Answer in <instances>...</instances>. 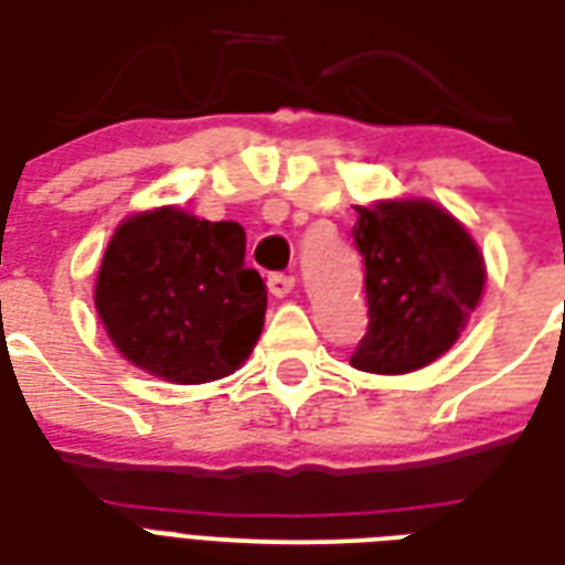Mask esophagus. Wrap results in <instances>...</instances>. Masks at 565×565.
<instances>
[{"label": "esophagus", "instance_id": "esophagus-1", "mask_svg": "<svg viewBox=\"0 0 565 565\" xmlns=\"http://www.w3.org/2000/svg\"><path fill=\"white\" fill-rule=\"evenodd\" d=\"M267 288H270L274 298H288L291 288H295V277H288V274H274V277L267 279Z\"/></svg>", "mask_w": 565, "mask_h": 565}]
</instances>
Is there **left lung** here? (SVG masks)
I'll return each instance as SVG.
<instances>
[{"instance_id":"1","label":"left lung","mask_w":565,"mask_h":565,"mask_svg":"<svg viewBox=\"0 0 565 565\" xmlns=\"http://www.w3.org/2000/svg\"><path fill=\"white\" fill-rule=\"evenodd\" d=\"M369 330L351 366L402 375L428 366L459 339L486 286L482 253L459 220L426 199L358 207Z\"/></svg>"}]
</instances>
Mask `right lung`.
<instances>
[{
    "label": "right lung",
    "mask_w": 565,
    "mask_h": 565,
    "mask_svg": "<svg viewBox=\"0 0 565 565\" xmlns=\"http://www.w3.org/2000/svg\"><path fill=\"white\" fill-rule=\"evenodd\" d=\"M247 235L157 207L125 220L100 262L97 316L134 366L175 384L232 375L265 324L267 288L244 265Z\"/></svg>",
    "instance_id": "obj_1"
}]
</instances>
